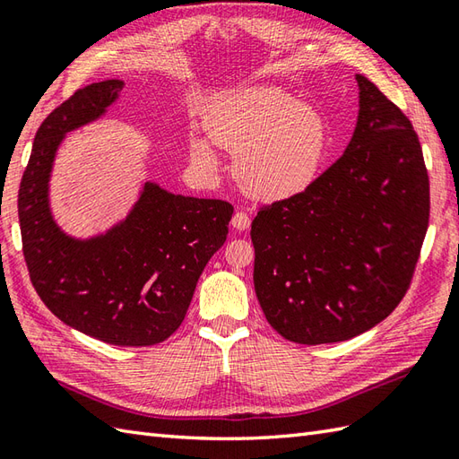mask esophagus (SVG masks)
Masks as SVG:
<instances>
[{"mask_svg": "<svg viewBox=\"0 0 459 459\" xmlns=\"http://www.w3.org/2000/svg\"><path fill=\"white\" fill-rule=\"evenodd\" d=\"M250 214L247 211H237L235 214H232L230 219V224L235 227L237 230H247L250 227Z\"/></svg>", "mask_w": 459, "mask_h": 459, "instance_id": "34e87169", "label": "esophagus"}]
</instances>
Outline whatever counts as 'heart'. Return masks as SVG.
<instances>
[{
    "label": "heart",
    "instance_id": "heart-1",
    "mask_svg": "<svg viewBox=\"0 0 459 459\" xmlns=\"http://www.w3.org/2000/svg\"><path fill=\"white\" fill-rule=\"evenodd\" d=\"M207 132L214 143L238 152L235 173L264 201L294 197L316 181L329 152V126L317 106L276 86H247L214 100ZM195 160L217 163L207 142H195Z\"/></svg>",
    "mask_w": 459,
    "mask_h": 459
}]
</instances>
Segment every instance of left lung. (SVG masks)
<instances>
[{
	"instance_id": "obj_1",
	"label": "left lung",
	"mask_w": 459,
	"mask_h": 459,
	"mask_svg": "<svg viewBox=\"0 0 459 459\" xmlns=\"http://www.w3.org/2000/svg\"><path fill=\"white\" fill-rule=\"evenodd\" d=\"M357 84L345 153L252 221L260 307L301 345L347 341L391 316L428 230L430 183L412 124L367 76Z\"/></svg>"
}]
</instances>
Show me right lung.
<instances>
[{
    "instance_id": "1",
    "label": "right lung",
    "mask_w": 459,
    "mask_h": 459,
    "mask_svg": "<svg viewBox=\"0 0 459 459\" xmlns=\"http://www.w3.org/2000/svg\"><path fill=\"white\" fill-rule=\"evenodd\" d=\"M124 81L92 82L47 116L19 187L23 256L43 304L104 343L148 347L178 331L199 276L227 240L232 204L175 195L145 181L130 212L100 235L58 227L48 183L65 135L102 118Z\"/></svg>"
}]
</instances>
